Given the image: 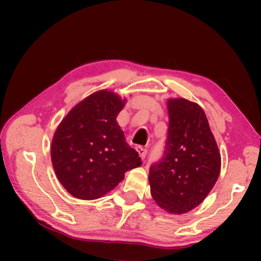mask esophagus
I'll use <instances>...</instances> for the list:
<instances>
[{
  "label": "esophagus",
  "instance_id": "1",
  "mask_svg": "<svg viewBox=\"0 0 261 261\" xmlns=\"http://www.w3.org/2000/svg\"><path fill=\"white\" fill-rule=\"evenodd\" d=\"M137 151L139 153V155L141 156V159L146 158V154H147V149L142 147V146H137Z\"/></svg>",
  "mask_w": 261,
  "mask_h": 261
}]
</instances>
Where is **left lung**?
Returning a JSON list of instances; mask_svg holds the SVG:
<instances>
[{
	"label": "left lung",
	"instance_id": "obj_1",
	"mask_svg": "<svg viewBox=\"0 0 261 261\" xmlns=\"http://www.w3.org/2000/svg\"><path fill=\"white\" fill-rule=\"evenodd\" d=\"M169 130L159 162L149 167V187L156 204L184 214L204 201L215 185L221 155L208 119L197 103L167 101Z\"/></svg>",
	"mask_w": 261,
	"mask_h": 261
}]
</instances>
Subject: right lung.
<instances>
[{
	"instance_id": "right-lung-1",
	"label": "right lung",
	"mask_w": 261,
	"mask_h": 261,
	"mask_svg": "<svg viewBox=\"0 0 261 261\" xmlns=\"http://www.w3.org/2000/svg\"><path fill=\"white\" fill-rule=\"evenodd\" d=\"M124 103L112 91H97L73 107L57 128L51 145L53 169L73 197H102L126 171L142 164L116 121Z\"/></svg>"
}]
</instances>
